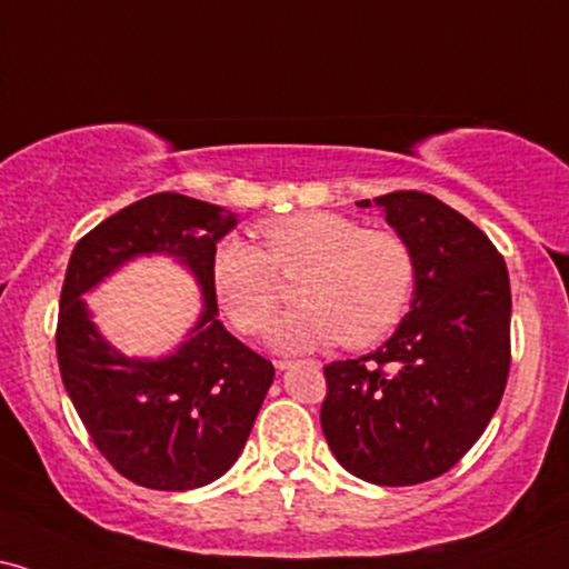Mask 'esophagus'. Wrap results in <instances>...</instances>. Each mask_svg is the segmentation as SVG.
Returning a JSON list of instances; mask_svg holds the SVG:
<instances>
[{
	"label": "esophagus",
	"instance_id": "obj_1",
	"mask_svg": "<svg viewBox=\"0 0 569 569\" xmlns=\"http://www.w3.org/2000/svg\"><path fill=\"white\" fill-rule=\"evenodd\" d=\"M307 362H312V359H307ZM276 365H278L280 370H286V368H291V365H293V359H278Z\"/></svg>",
	"mask_w": 569,
	"mask_h": 569
}]
</instances>
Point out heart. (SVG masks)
I'll return each mask as SVG.
<instances>
[{
  "mask_svg": "<svg viewBox=\"0 0 569 569\" xmlns=\"http://www.w3.org/2000/svg\"><path fill=\"white\" fill-rule=\"evenodd\" d=\"M262 249L220 243L212 257V289L236 330L260 336L276 318L293 278L301 305L272 328L280 351H301L341 338L370 347L391 333L412 299L417 264L412 247L393 231H368L336 212H301L264 222Z\"/></svg>",
  "mask_w": 569,
  "mask_h": 569,
  "instance_id": "1",
  "label": "heart"
}]
</instances>
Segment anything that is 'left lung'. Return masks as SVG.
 I'll use <instances>...</instances> for the list:
<instances>
[{
    "mask_svg": "<svg viewBox=\"0 0 569 569\" xmlns=\"http://www.w3.org/2000/svg\"><path fill=\"white\" fill-rule=\"evenodd\" d=\"M376 204L412 247V309L378 351L326 365L320 422L351 476L417 486L449 472L499 407L512 293L505 257L465 214L420 191Z\"/></svg>",
    "mask_w": 569,
    "mask_h": 569,
    "instance_id": "obj_1",
    "label": "left lung"
}]
</instances>
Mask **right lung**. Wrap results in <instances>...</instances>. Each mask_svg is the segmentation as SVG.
<instances>
[{"mask_svg":"<svg viewBox=\"0 0 569 569\" xmlns=\"http://www.w3.org/2000/svg\"><path fill=\"white\" fill-rule=\"evenodd\" d=\"M233 226L236 214L218 204L162 191L99 222L70 254L54 333L60 376L99 455L136 486L189 491L231 470L276 376L218 320L212 257ZM149 250L189 263L208 301L190 341L157 363L107 348L77 299Z\"/></svg>","mask_w":569,"mask_h":569,"instance_id":"right-lung-1","label":"right lung"}]
</instances>
